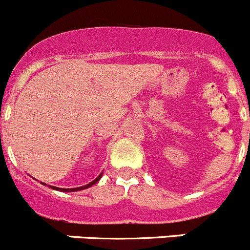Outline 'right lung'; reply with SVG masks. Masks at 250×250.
I'll use <instances>...</instances> for the list:
<instances>
[{
    "label": "right lung",
    "instance_id": "add662e5",
    "mask_svg": "<svg viewBox=\"0 0 250 250\" xmlns=\"http://www.w3.org/2000/svg\"><path fill=\"white\" fill-rule=\"evenodd\" d=\"M102 178V174L99 175L98 178H96V179L93 180V182L92 183H89V184H87V185H84V187H80V188H72V189H61V188H56V187H51V185H50V188H51V189H55V190H60V191H78V190H83V189H87V188H89V187H92V185H94L96 184L97 182H98L99 179H101Z\"/></svg>",
    "mask_w": 250,
    "mask_h": 250
}]
</instances>
